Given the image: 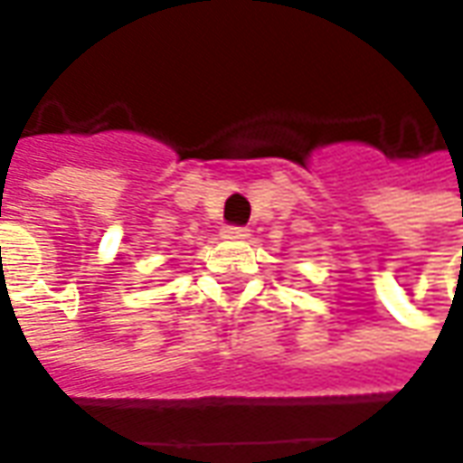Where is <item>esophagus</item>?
I'll use <instances>...</instances> for the list:
<instances>
[{"label": "esophagus", "instance_id": "esophagus-1", "mask_svg": "<svg viewBox=\"0 0 463 463\" xmlns=\"http://www.w3.org/2000/svg\"><path fill=\"white\" fill-rule=\"evenodd\" d=\"M221 235L225 241H241V238H248L250 231L248 228H242V225H225L221 231Z\"/></svg>", "mask_w": 463, "mask_h": 463}]
</instances>
